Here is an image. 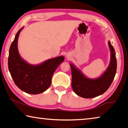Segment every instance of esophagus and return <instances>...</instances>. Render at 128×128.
Listing matches in <instances>:
<instances>
[{
	"label": "esophagus",
	"instance_id": "obj_1",
	"mask_svg": "<svg viewBox=\"0 0 128 128\" xmlns=\"http://www.w3.org/2000/svg\"><path fill=\"white\" fill-rule=\"evenodd\" d=\"M66 58H69L70 57V55H69V54H67V55H66Z\"/></svg>",
	"mask_w": 128,
	"mask_h": 128
}]
</instances>
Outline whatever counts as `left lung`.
<instances>
[{"label":"left lung","instance_id":"left-lung-1","mask_svg":"<svg viewBox=\"0 0 128 128\" xmlns=\"http://www.w3.org/2000/svg\"><path fill=\"white\" fill-rule=\"evenodd\" d=\"M108 43L111 52L110 62L107 69L100 77L90 78L74 64L70 63L72 77V88L78 96L84 98H95L103 94L111 86L116 73L117 60L114 47L110 41Z\"/></svg>","mask_w":128,"mask_h":128}]
</instances>
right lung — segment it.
<instances>
[{
    "label": "right lung",
    "mask_w": 128,
    "mask_h": 128,
    "mask_svg": "<svg viewBox=\"0 0 128 128\" xmlns=\"http://www.w3.org/2000/svg\"><path fill=\"white\" fill-rule=\"evenodd\" d=\"M23 28L19 30L10 45L8 66L11 77L20 89L28 94L43 92L51 84V78L56 68L64 62L63 56L50 59L36 65L28 63L18 52V39Z\"/></svg>",
    "instance_id": "add662e5"
}]
</instances>
